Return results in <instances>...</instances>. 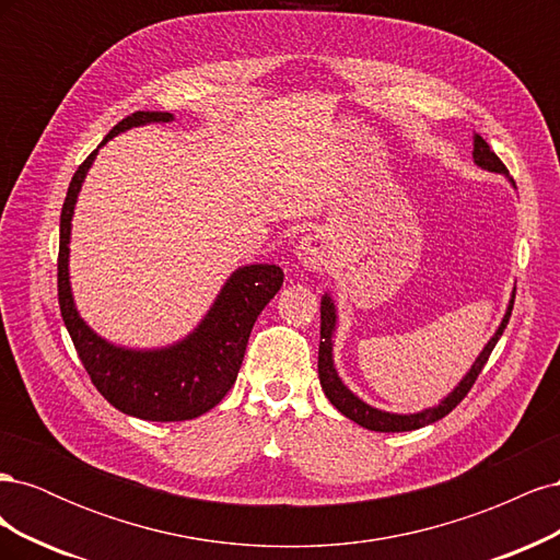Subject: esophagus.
<instances>
[{
    "instance_id": "obj_1",
    "label": "esophagus",
    "mask_w": 560,
    "mask_h": 560,
    "mask_svg": "<svg viewBox=\"0 0 560 560\" xmlns=\"http://www.w3.org/2000/svg\"><path fill=\"white\" fill-rule=\"evenodd\" d=\"M296 259L301 266H306L311 270H322L329 261V245L317 233L303 235L296 245Z\"/></svg>"
}]
</instances>
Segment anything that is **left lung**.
<instances>
[{
  "label": "left lung",
  "mask_w": 560,
  "mask_h": 560,
  "mask_svg": "<svg viewBox=\"0 0 560 560\" xmlns=\"http://www.w3.org/2000/svg\"><path fill=\"white\" fill-rule=\"evenodd\" d=\"M471 156H474V163H477L481 171L504 175L506 179H510V184L514 186V179L510 177V171H506L504 163L495 156V151L490 149L488 142L477 132H474ZM514 189H516V186H514ZM514 294H516V290L512 292L510 306H506V311H504L500 327L495 329L493 336H490V341L483 346V350L479 352V358L474 360L471 369L463 376V381L457 383L436 406H430V409H422V411H416V413H393V411L376 409V406H371V404H366L364 399L354 395L352 389L341 381V376H338V371H336V364H334V334H336L338 313H336V303H334L331 294H325V296H322V306H319V354H317L319 385H322V389H325L327 399L336 406L338 411H341L346 418L358 422V425L366 428V430H374V432H411V430H418V428H425V425H430V422H436V420H442L444 416H448L471 389L474 381H477L483 364L488 362L490 352H493L495 343L500 341L506 322H510V315H512V308H514Z\"/></svg>",
  "instance_id": "8db88e82"
}]
</instances>
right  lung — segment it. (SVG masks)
I'll list each match as a JSON object with an SVG mask.
<instances>
[{
    "label": "right lung",
    "mask_w": 560,
    "mask_h": 560,
    "mask_svg": "<svg viewBox=\"0 0 560 560\" xmlns=\"http://www.w3.org/2000/svg\"><path fill=\"white\" fill-rule=\"evenodd\" d=\"M173 121L171 112H135L114 126L100 147L130 128ZM97 149L79 165L60 212L58 303L65 327L97 393L114 409L154 422L198 418L222 401L238 378L249 331L266 303L278 294L284 273L276 264L235 268L194 331L171 346L142 350L107 341L79 315L70 282L74 208Z\"/></svg>",
    "instance_id": "right-lung-1"
}]
</instances>
